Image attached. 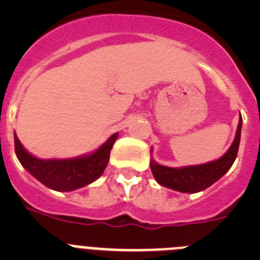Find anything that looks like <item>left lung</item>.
<instances>
[{
	"label": "left lung",
	"mask_w": 260,
	"mask_h": 260,
	"mask_svg": "<svg viewBox=\"0 0 260 260\" xmlns=\"http://www.w3.org/2000/svg\"><path fill=\"white\" fill-rule=\"evenodd\" d=\"M241 127H242V117L240 114V122L233 143L229 147V150L215 161L191 165V167L171 168L157 164L153 158H151V171L155 180L161 186L180 192L194 194L206 190L212 183L220 180L233 165L240 147Z\"/></svg>",
	"instance_id": "obj_1"
}]
</instances>
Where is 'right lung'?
I'll return each instance as SVG.
<instances>
[{
    "label": "right lung",
    "instance_id": "right-lung-1",
    "mask_svg": "<svg viewBox=\"0 0 260 260\" xmlns=\"http://www.w3.org/2000/svg\"><path fill=\"white\" fill-rule=\"evenodd\" d=\"M117 137L118 133L112 135L95 152L74 158L44 160L35 157L27 152L15 134L14 143L19 162L36 180L56 191H73L92 183L102 176L109 161L110 150Z\"/></svg>",
    "mask_w": 260,
    "mask_h": 260
}]
</instances>
